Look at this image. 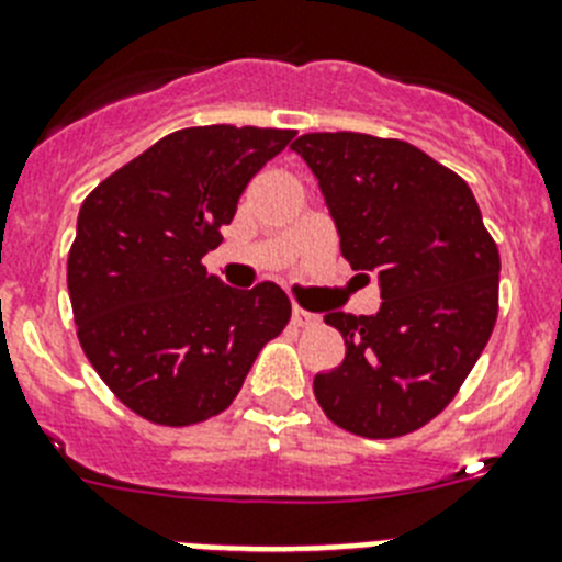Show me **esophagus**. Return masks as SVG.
I'll use <instances>...</instances> for the list:
<instances>
[{"instance_id":"1","label":"esophagus","mask_w":562,"mask_h":562,"mask_svg":"<svg viewBox=\"0 0 562 562\" xmlns=\"http://www.w3.org/2000/svg\"><path fill=\"white\" fill-rule=\"evenodd\" d=\"M291 316H293V325H313V322H316V313H311V311H305V307H300V305H293L291 307Z\"/></svg>"}]
</instances>
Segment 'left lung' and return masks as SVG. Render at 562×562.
<instances>
[{
	"mask_svg": "<svg viewBox=\"0 0 562 562\" xmlns=\"http://www.w3.org/2000/svg\"><path fill=\"white\" fill-rule=\"evenodd\" d=\"M291 150L318 179L341 255L372 271L381 311L327 313L344 361L313 394L344 431L392 439L437 417L482 356L498 316V249L464 179L403 139L302 134Z\"/></svg>",
	"mask_w": 562,
	"mask_h": 562,
	"instance_id": "left-lung-1",
	"label": "left lung"
}]
</instances>
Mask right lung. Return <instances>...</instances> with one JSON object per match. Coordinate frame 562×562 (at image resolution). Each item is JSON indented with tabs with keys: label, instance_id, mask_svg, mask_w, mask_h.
<instances>
[{
	"label": "right lung",
	"instance_id": "add662e5",
	"mask_svg": "<svg viewBox=\"0 0 562 562\" xmlns=\"http://www.w3.org/2000/svg\"><path fill=\"white\" fill-rule=\"evenodd\" d=\"M296 131L201 125L173 131L86 195L67 285L86 358L156 426H193L237 397L291 302L206 274L240 193Z\"/></svg>",
	"mask_w": 562,
	"mask_h": 562
}]
</instances>
